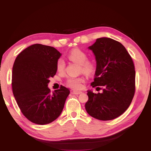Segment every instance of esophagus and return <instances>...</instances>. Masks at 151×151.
<instances>
[{"mask_svg":"<svg viewBox=\"0 0 151 151\" xmlns=\"http://www.w3.org/2000/svg\"><path fill=\"white\" fill-rule=\"evenodd\" d=\"M73 93L75 94H80L82 93L81 91H73Z\"/></svg>","mask_w":151,"mask_h":151,"instance_id":"34e87169","label":"esophagus"}]
</instances>
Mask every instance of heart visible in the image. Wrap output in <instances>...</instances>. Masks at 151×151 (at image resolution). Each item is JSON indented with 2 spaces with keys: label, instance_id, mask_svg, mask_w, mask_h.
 Instances as JSON below:
<instances>
[{
  "label": "heart",
  "instance_id": "b5f03b06",
  "mask_svg": "<svg viewBox=\"0 0 151 151\" xmlns=\"http://www.w3.org/2000/svg\"><path fill=\"white\" fill-rule=\"evenodd\" d=\"M68 58L80 65L81 71L86 75H91L95 71L96 66L94 63L92 61L87 60V55L83 51L79 49H74L70 52ZM65 61L63 59L60 58L58 60L57 68L58 72H63L65 69ZM83 83L84 78L83 77H70L66 81V85L70 88L78 90L81 88Z\"/></svg>",
  "mask_w": 151,
  "mask_h": 151
}]
</instances>
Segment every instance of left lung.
<instances>
[{
  "instance_id": "obj_1",
  "label": "left lung",
  "mask_w": 151,
  "mask_h": 151,
  "mask_svg": "<svg viewBox=\"0 0 151 151\" xmlns=\"http://www.w3.org/2000/svg\"><path fill=\"white\" fill-rule=\"evenodd\" d=\"M96 60L93 87H103L101 93L87 91L85 109L89 115L101 121L117 118L126 111L133 99L135 70L133 61L121 42L102 37L88 47Z\"/></svg>"
}]
</instances>
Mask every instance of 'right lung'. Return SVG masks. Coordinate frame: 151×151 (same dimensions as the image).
<instances>
[{
  "instance_id": "right-lung-1",
  "label": "right lung",
  "mask_w": 151,
  "mask_h": 151,
  "mask_svg": "<svg viewBox=\"0 0 151 151\" xmlns=\"http://www.w3.org/2000/svg\"><path fill=\"white\" fill-rule=\"evenodd\" d=\"M61 53L52 47L35 44L17 56L12 70V87L18 106L33 123L49 124L62 112L70 91L61 86L50 93V77L57 71Z\"/></svg>"
}]
</instances>
